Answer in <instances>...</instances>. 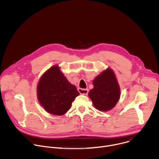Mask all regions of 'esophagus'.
<instances>
[{
  "label": "esophagus",
  "instance_id": "obj_1",
  "mask_svg": "<svg viewBox=\"0 0 159 159\" xmlns=\"http://www.w3.org/2000/svg\"><path fill=\"white\" fill-rule=\"evenodd\" d=\"M78 90L79 92L82 94H85V95H87L89 93V90L88 89H80V88H79L78 89Z\"/></svg>",
  "mask_w": 159,
  "mask_h": 159
}]
</instances>
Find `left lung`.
Segmentation results:
<instances>
[{
  "label": "left lung",
  "mask_w": 159,
  "mask_h": 159,
  "mask_svg": "<svg viewBox=\"0 0 159 159\" xmlns=\"http://www.w3.org/2000/svg\"><path fill=\"white\" fill-rule=\"evenodd\" d=\"M94 88L89 93L94 107L107 111L115 107L120 98V88L116 75L109 68L98 75L93 82Z\"/></svg>",
  "instance_id": "left-lung-1"
}]
</instances>
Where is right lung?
<instances>
[{"label": "right lung", "instance_id": "1", "mask_svg": "<svg viewBox=\"0 0 159 159\" xmlns=\"http://www.w3.org/2000/svg\"><path fill=\"white\" fill-rule=\"evenodd\" d=\"M80 93L64 76L58 65L52 66L41 77L37 87V97L44 110L61 116L70 109Z\"/></svg>", "mask_w": 159, "mask_h": 159}]
</instances>
